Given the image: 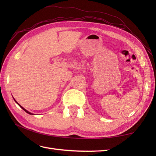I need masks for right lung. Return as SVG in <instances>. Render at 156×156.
Segmentation results:
<instances>
[{
	"mask_svg": "<svg viewBox=\"0 0 156 156\" xmlns=\"http://www.w3.org/2000/svg\"><path fill=\"white\" fill-rule=\"evenodd\" d=\"M14 100H15V99H14ZM15 102H16V103H17V104H18V105L19 106V107H21V108L23 109V110H24V111H25L26 112H27V113H28V114H30V115H34V114H33V113H31V112H29L28 111H27V110H26V109H25V108H23V107H22V106H21V105H19V104L18 103V102H16V101L15 100Z\"/></svg>",
	"mask_w": 156,
	"mask_h": 156,
	"instance_id": "obj_1",
	"label": "right lung"
}]
</instances>
